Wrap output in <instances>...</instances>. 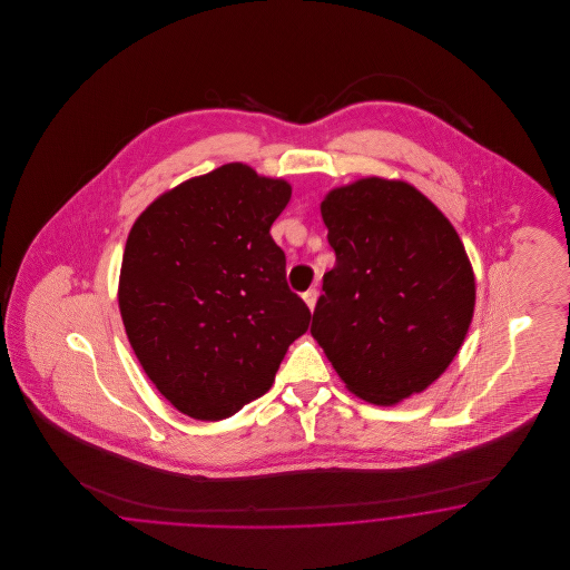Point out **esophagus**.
<instances>
[{"label": "esophagus", "instance_id": "1", "mask_svg": "<svg viewBox=\"0 0 570 570\" xmlns=\"http://www.w3.org/2000/svg\"><path fill=\"white\" fill-rule=\"evenodd\" d=\"M316 298H318V291H316V288H309L307 293H303V301L307 303V307H309V309H314Z\"/></svg>", "mask_w": 570, "mask_h": 570}]
</instances>
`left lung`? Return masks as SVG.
<instances>
[{"label":"left lung","mask_w":570,"mask_h":570,"mask_svg":"<svg viewBox=\"0 0 570 570\" xmlns=\"http://www.w3.org/2000/svg\"><path fill=\"white\" fill-rule=\"evenodd\" d=\"M335 267L323 277L312 335L365 402L428 389L455 358L474 314V273L432 200L379 177L321 205Z\"/></svg>","instance_id":"obj_1"}]
</instances>
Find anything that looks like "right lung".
<instances>
[{
  "mask_svg": "<svg viewBox=\"0 0 570 570\" xmlns=\"http://www.w3.org/2000/svg\"><path fill=\"white\" fill-rule=\"evenodd\" d=\"M288 200L286 181L224 164L163 194L128 235L119 277L128 340L191 419H228L265 395L309 326L269 233Z\"/></svg>",
  "mask_w": 570,
  "mask_h": 570,
  "instance_id": "obj_1",
  "label": "right lung"
}]
</instances>
